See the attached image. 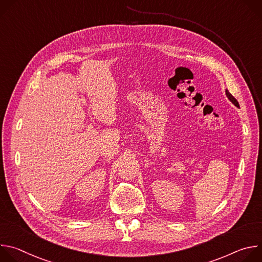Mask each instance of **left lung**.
<instances>
[{
	"mask_svg": "<svg viewBox=\"0 0 262 262\" xmlns=\"http://www.w3.org/2000/svg\"><path fill=\"white\" fill-rule=\"evenodd\" d=\"M226 95H227V97L232 101V103H234L236 106H239V104H238V101L232 96V94L228 91V90H226Z\"/></svg>",
	"mask_w": 262,
	"mask_h": 262,
	"instance_id": "1",
	"label": "left lung"
}]
</instances>
